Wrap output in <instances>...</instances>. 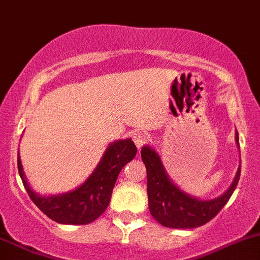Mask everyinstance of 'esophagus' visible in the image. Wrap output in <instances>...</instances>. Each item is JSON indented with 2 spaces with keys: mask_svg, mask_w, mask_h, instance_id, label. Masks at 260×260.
I'll use <instances>...</instances> for the list:
<instances>
[{
  "mask_svg": "<svg viewBox=\"0 0 260 260\" xmlns=\"http://www.w3.org/2000/svg\"><path fill=\"white\" fill-rule=\"evenodd\" d=\"M149 141L150 135L147 133H145V131H138V133L134 135V142H135L136 147H138L139 150H140L144 145H146Z\"/></svg>",
  "mask_w": 260,
  "mask_h": 260,
  "instance_id": "obj_1",
  "label": "esophagus"
}]
</instances>
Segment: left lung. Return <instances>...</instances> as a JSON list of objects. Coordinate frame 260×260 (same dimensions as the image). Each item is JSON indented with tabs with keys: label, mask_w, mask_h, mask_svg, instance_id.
<instances>
[{
	"label": "left lung",
	"mask_w": 260,
	"mask_h": 260,
	"mask_svg": "<svg viewBox=\"0 0 260 260\" xmlns=\"http://www.w3.org/2000/svg\"><path fill=\"white\" fill-rule=\"evenodd\" d=\"M236 141L239 145L238 133H236ZM141 158L147 172L150 212L153 218L167 228H196L206 224L224 207L241 176V169H238L233 183L224 194L214 200L201 201L188 196L170 181L160 157L151 147H142Z\"/></svg>",
	"instance_id": "left-lung-1"
}]
</instances>
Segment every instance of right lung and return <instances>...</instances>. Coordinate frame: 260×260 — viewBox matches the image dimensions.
Listing matches in <instances>:
<instances>
[{
  "instance_id": "obj_1",
  "label": "right lung",
  "mask_w": 260,
  "mask_h": 260,
  "mask_svg": "<svg viewBox=\"0 0 260 260\" xmlns=\"http://www.w3.org/2000/svg\"><path fill=\"white\" fill-rule=\"evenodd\" d=\"M138 149L131 139L111 144L90 177L74 191L58 196L42 197L30 189L17 160L18 172L24 188L36 206L52 220L62 224H88L104 213L110 203L116 178L127 162L136 156Z\"/></svg>"
}]
</instances>
